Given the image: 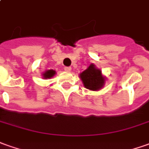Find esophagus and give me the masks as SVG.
<instances>
[{"label":"esophagus","instance_id":"obj_1","mask_svg":"<svg viewBox=\"0 0 149 149\" xmlns=\"http://www.w3.org/2000/svg\"><path fill=\"white\" fill-rule=\"evenodd\" d=\"M65 71H66V72H70L71 71V68L70 67H65Z\"/></svg>","mask_w":149,"mask_h":149}]
</instances>
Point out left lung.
Returning <instances> with one entry per match:
<instances>
[{
    "label": "left lung",
    "mask_w": 149,
    "mask_h": 149,
    "mask_svg": "<svg viewBox=\"0 0 149 149\" xmlns=\"http://www.w3.org/2000/svg\"><path fill=\"white\" fill-rule=\"evenodd\" d=\"M79 78L85 88L91 91H99L104 87L106 78L102 74L100 69L95 64H90L84 71L79 74Z\"/></svg>",
    "instance_id": "left-lung-1"
}]
</instances>
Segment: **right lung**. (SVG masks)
Segmentation results:
<instances>
[{
	"mask_svg": "<svg viewBox=\"0 0 149 149\" xmlns=\"http://www.w3.org/2000/svg\"><path fill=\"white\" fill-rule=\"evenodd\" d=\"M56 74V71L53 70H48L42 74V78L44 79H51L53 78L54 75Z\"/></svg>",
	"mask_w": 149,
	"mask_h": 149,
	"instance_id": "obj_1",
	"label": "right lung"
}]
</instances>
